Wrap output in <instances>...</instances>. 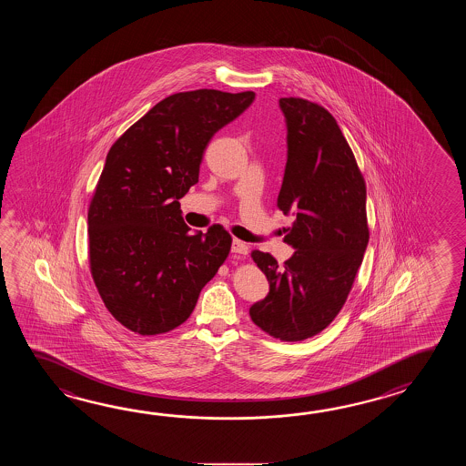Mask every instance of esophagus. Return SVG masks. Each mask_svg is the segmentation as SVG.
<instances>
[{
  "label": "esophagus",
  "mask_w": 466,
  "mask_h": 466,
  "mask_svg": "<svg viewBox=\"0 0 466 466\" xmlns=\"http://www.w3.org/2000/svg\"><path fill=\"white\" fill-rule=\"evenodd\" d=\"M231 251H233L235 255H247L248 245L247 243H243V241H239V239H233V243H231Z\"/></svg>",
  "instance_id": "esophagus-1"
}]
</instances>
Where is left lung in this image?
I'll return each mask as SVG.
<instances>
[{
  "instance_id": "left-lung-1",
  "label": "left lung",
  "mask_w": 466,
  "mask_h": 466,
  "mask_svg": "<svg viewBox=\"0 0 466 466\" xmlns=\"http://www.w3.org/2000/svg\"><path fill=\"white\" fill-rule=\"evenodd\" d=\"M288 159L278 208L293 215L285 241L295 253L278 265L251 251L269 293L249 308L253 323L283 341L315 337L347 301L367 249V187L347 139L327 109L279 98Z\"/></svg>"
}]
</instances>
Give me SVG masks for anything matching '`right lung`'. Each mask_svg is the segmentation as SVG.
<instances>
[{"mask_svg": "<svg viewBox=\"0 0 466 466\" xmlns=\"http://www.w3.org/2000/svg\"><path fill=\"white\" fill-rule=\"evenodd\" d=\"M253 99V91L171 95L109 148L89 203V268L105 307L131 331L159 335L187 321L228 257V231L189 233L179 198L198 183L209 139Z\"/></svg>", "mask_w": 466, "mask_h": 466, "instance_id": "1", "label": "right lung"}]
</instances>
